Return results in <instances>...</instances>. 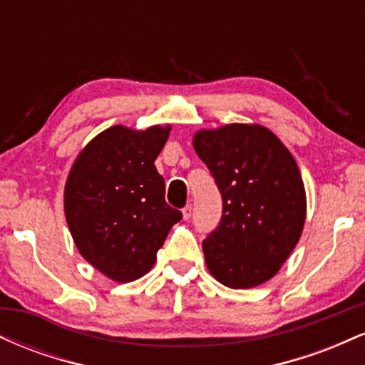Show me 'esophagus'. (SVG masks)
Wrapping results in <instances>:
<instances>
[{
  "label": "esophagus",
  "mask_w": 365,
  "mask_h": 365,
  "mask_svg": "<svg viewBox=\"0 0 365 365\" xmlns=\"http://www.w3.org/2000/svg\"><path fill=\"white\" fill-rule=\"evenodd\" d=\"M182 215H183V220H190V216H192V204H187L185 207L182 209Z\"/></svg>",
  "instance_id": "obj_1"
}]
</instances>
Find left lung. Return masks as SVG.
I'll return each mask as SVG.
<instances>
[{
    "mask_svg": "<svg viewBox=\"0 0 365 365\" xmlns=\"http://www.w3.org/2000/svg\"><path fill=\"white\" fill-rule=\"evenodd\" d=\"M194 149L223 199L220 225L202 242L209 273L230 288L267 282L304 230L307 200L295 159L262 125L200 130Z\"/></svg>",
    "mask_w": 365,
    "mask_h": 365,
    "instance_id": "left-lung-1",
    "label": "left lung"
}]
</instances>
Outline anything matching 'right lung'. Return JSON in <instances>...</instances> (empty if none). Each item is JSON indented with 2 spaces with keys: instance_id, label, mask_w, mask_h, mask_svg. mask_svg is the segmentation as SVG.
<instances>
[{
  "instance_id": "add662e5",
  "label": "right lung",
  "mask_w": 365,
  "mask_h": 365,
  "mask_svg": "<svg viewBox=\"0 0 365 365\" xmlns=\"http://www.w3.org/2000/svg\"><path fill=\"white\" fill-rule=\"evenodd\" d=\"M170 125L96 135L75 159L65 185V216L78 252L113 282L128 283L156 262L171 226L182 220L165 200L154 161Z\"/></svg>"
}]
</instances>
